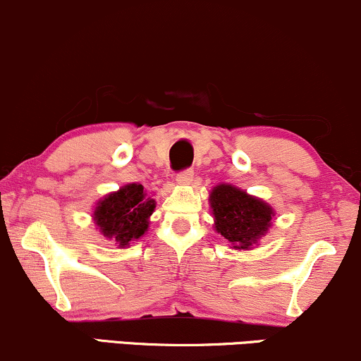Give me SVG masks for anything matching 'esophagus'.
Listing matches in <instances>:
<instances>
[{
  "instance_id": "esophagus-1",
  "label": "esophagus",
  "mask_w": 361,
  "mask_h": 361,
  "mask_svg": "<svg viewBox=\"0 0 361 361\" xmlns=\"http://www.w3.org/2000/svg\"><path fill=\"white\" fill-rule=\"evenodd\" d=\"M192 179H194V171L192 169H188V171H182L177 173L176 182L179 185H189L190 182H192Z\"/></svg>"
}]
</instances>
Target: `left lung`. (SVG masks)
I'll use <instances>...</instances> for the list:
<instances>
[{"label":"left lung","mask_w":361,"mask_h":361,"mask_svg":"<svg viewBox=\"0 0 361 361\" xmlns=\"http://www.w3.org/2000/svg\"><path fill=\"white\" fill-rule=\"evenodd\" d=\"M214 229L235 251H249L264 238L276 216L274 209L256 195L231 184H219L209 192Z\"/></svg>","instance_id":"8db88e82"}]
</instances>
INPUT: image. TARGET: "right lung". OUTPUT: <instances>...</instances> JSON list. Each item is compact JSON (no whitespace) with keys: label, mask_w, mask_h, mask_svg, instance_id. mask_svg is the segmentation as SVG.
Here are the masks:
<instances>
[{"label":"right lung","mask_w":361,"mask_h":361,"mask_svg":"<svg viewBox=\"0 0 361 361\" xmlns=\"http://www.w3.org/2000/svg\"><path fill=\"white\" fill-rule=\"evenodd\" d=\"M154 211L155 199L145 192L144 185L133 182L104 195L93 209L92 219L105 239L123 249L149 231Z\"/></svg>","instance_id":"add662e5"}]
</instances>
